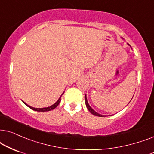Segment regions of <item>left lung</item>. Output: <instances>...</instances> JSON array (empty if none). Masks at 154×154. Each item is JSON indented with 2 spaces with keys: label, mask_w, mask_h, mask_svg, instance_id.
<instances>
[{
  "label": "left lung",
  "mask_w": 154,
  "mask_h": 154,
  "mask_svg": "<svg viewBox=\"0 0 154 154\" xmlns=\"http://www.w3.org/2000/svg\"><path fill=\"white\" fill-rule=\"evenodd\" d=\"M129 46H130V44H128ZM131 47V46H130ZM133 98V97H132ZM85 103H86V106H87V109L89 110V111L91 112V114H93V115H94V116H98V117H104V116H103V115H101V114H99V113H98L97 112H96L95 110H94L93 108H92L91 106H89V103H88V101H87V95H85Z\"/></svg>",
  "instance_id": "left-lung-1"
}]
</instances>
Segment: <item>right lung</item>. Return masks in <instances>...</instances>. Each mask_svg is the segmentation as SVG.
<instances>
[{
    "instance_id": "add662e5",
    "label": "right lung",
    "mask_w": 154,
    "mask_h": 154,
    "mask_svg": "<svg viewBox=\"0 0 154 154\" xmlns=\"http://www.w3.org/2000/svg\"><path fill=\"white\" fill-rule=\"evenodd\" d=\"M65 91H63V93L61 94V96L63 95V94H64ZM61 96H60V98H58V101H57L56 103H55L54 104H53V105H51V106H48V107H46V108H34V107H32V106H29L28 104H26L25 102H24L23 101H22V102L25 104V105L26 106H28L29 108H30L31 109L33 110H35V111H38V112H46V111H50V110H52L54 109V108H56L57 106H58L59 105V103H60V98H61Z\"/></svg>"
}]
</instances>
